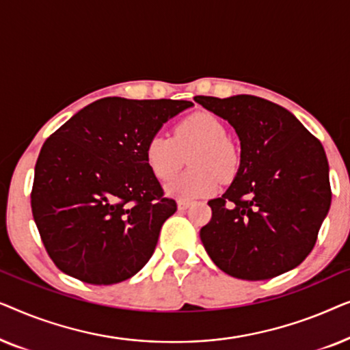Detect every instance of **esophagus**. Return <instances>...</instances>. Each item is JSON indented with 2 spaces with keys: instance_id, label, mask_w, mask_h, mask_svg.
I'll return each mask as SVG.
<instances>
[{
  "instance_id": "esophagus-1",
  "label": "esophagus",
  "mask_w": 350,
  "mask_h": 350,
  "mask_svg": "<svg viewBox=\"0 0 350 350\" xmlns=\"http://www.w3.org/2000/svg\"><path fill=\"white\" fill-rule=\"evenodd\" d=\"M176 205H178V210H186L191 205V200L178 199V202H176Z\"/></svg>"
}]
</instances>
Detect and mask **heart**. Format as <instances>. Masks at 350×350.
Returning a JSON list of instances; mask_svg holds the SVG:
<instances>
[{"mask_svg":"<svg viewBox=\"0 0 350 350\" xmlns=\"http://www.w3.org/2000/svg\"><path fill=\"white\" fill-rule=\"evenodd\" d=\"M193 170L176 176L165 186L167 194L178 199L213 196L221 180L237 174L241 156L226 138V129L210 113H194L174 127L170 137L152 135L145 146V161L157 180L165 181L181 169L185 156Z\"/></svg>","mask_w":350,"mask_h":350,"instance_id":"heart-1","label":"heart"}]
</instances>
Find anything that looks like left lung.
Returning <instances> with one entry per match:
<instances>
[{"label":"left lung","mask_w":350,"mask_h":350,"mask_svg":"<svg viewBox=\"0 0 350 350\" xmlns=\"http://www.w3.org/2000/svg\"><path fill=\"white\" fill-rule=\"evenodd\" d=\"M241 140V165L200 229L208 256L226 274L266 280L299 266L332 204L322 143L288 109L253 97L198 95Z\"/></svg>","instance_id":"left-lung-1"}]
</instances>
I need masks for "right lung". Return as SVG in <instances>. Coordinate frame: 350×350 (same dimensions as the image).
Instances as JSON below:
<instances>
[{"instance_id": "right-lung-1", "label": "right lung", "mask_w": 350, "mask_h": 350, "mask_svg": "<svg viewBox=\"0 0 350 350\" xmlns=\"http://www.w3.org/2000/svg\"><path fill=\"white\" fill-rule=\"evenodd\" d=\"M186 100L100 98L44 142L35 165L31 212L47 255L92 285L131 279L150 261L176 212L145 161L162 124Z\"/></svg>"}]
</instances>
